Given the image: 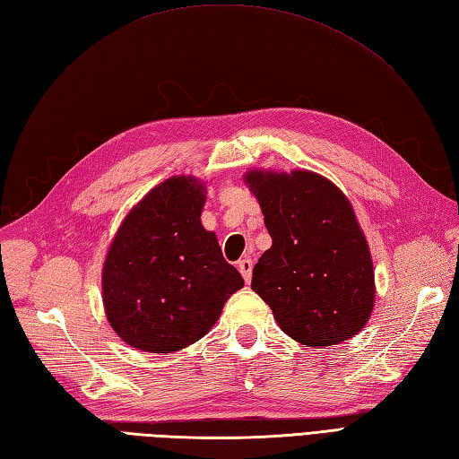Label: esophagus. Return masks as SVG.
Wrapping results in <instances>:
<instances>
[{
	"mask_svg": "<svg viewBox=\"0 0 459 459\" xmlns=\"http://www.w3.org/2000/svg\"><path fill=\"white\" fill-rule=\"evenodd\" d=\"M252 268H254V262L250 258L238 260V270H240L242 278H244V281H247V283H250V280H252Z\"/></svg>",
	"mask_w": 459,
	"mask_h": 459,
	"instance_id": "34e87169",
	"label": "esophagus"
}]
</instances>
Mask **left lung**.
I'll list each match as a JSON object with an SVG mask.
<instances>
[{"label": "left lung", "mask_w": 459, "mask_h": 459, "mask_svg": "<svg viewBox=\"0 0 459 459\" xmlns=\"http://www.w3.org/2000/svg\"><path fill=\"white\" fill-rule=\"evenodd\" d=\"M272 248L252 272V290L287 336L333 346L358 334L374 308V265L350 201L313 172L247 176Z\"/></svg>", "instance_id": "1"}]
</instances>
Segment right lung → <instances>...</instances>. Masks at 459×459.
Wrapping results in <instances>:
<instances>
[{
  "mask_svg": "<svg viewBox=\"0 0 459 459\" xmlns=\"http://www.w3.org/2000/svg\"><path fill=\"white\" fill-rule=\"evenodd\" d=\"M205 187L172 178L156 186L117 232L103 268V305L133 348L169 354L197 342L244 285L201 225Z\"/></svg>",
  "mask_w": 459,
  "mask_h": 459,
  "instance_id": "obj_1",
  "label": "right lung"
}]
</instances>
